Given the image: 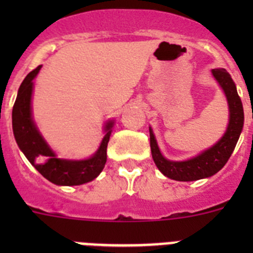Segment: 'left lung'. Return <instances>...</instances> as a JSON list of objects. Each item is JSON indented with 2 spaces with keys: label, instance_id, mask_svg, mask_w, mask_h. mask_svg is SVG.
<instances>
[{
  "label": "left lung",
  "instance_id": "left-lung-1",
  "mask_svg": "<svg viewBox=\"0 0 253 253\" xmlns=\"http://www.w3.org/2000/svg\"><path fill=\"white\" fill-rule=\"evenodd\" d=\"M211 72L219 84L222 86L229 105V124L222 139L211 148L207 149L191 160L184 162H172L161 154L153 133L149 129L151 151L154 163L163 175L172 180L195 181L215 175L219 169L224 167L232 156L242 131L243 120H245L243 106L231 75L224 68H215Z\"/></svg>",
  "mask_w": 253,
  "mask_h": 253
}]
</instances>
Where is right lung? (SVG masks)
Wrapping results in <instances>:
<instances>
[{
    "instance_id": "add662e5",
    "label": "right lung",
    "mask_w": 253,
    "mask_h": 253,
    "mask_svg": "<svg viewBox=\"0 0 253 253\" xmlns=\"http://www.w3.org/2000/svg\"><path fill=\"white\" fill-rule=\"evenodd\" d=\"M42 66L33 69L22 81L12 109V129L17 146L25 154L29 162L55 185H82L90 182L100 175L106 163V148L110 139L113 122L107 123L101 146L92 157L84 161H68L55 157L43 137L35 128L31 119V92L33 80Z\"/></svg>"
}]
</instances>
